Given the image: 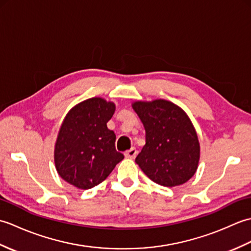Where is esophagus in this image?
Wrapping results in <instances>:
<instances>
[{
  "mask_svg": "<svg viewBox=\"0 0 251 251\" xmlns=\"http://www.w3.org/2000/svg\"><path fill=\"white\" fill-rule=\"evenodd\" d=\"M137 150L135 148H131L130 150H128V151H126L125 152V156L127 157V158H135L136 157V155H137Z\"/></svg>",
  "mask_w": 251,
  "mask_h": 251,
  "instance_id": "1",
  "label": "esophagus"
}]
</instances>
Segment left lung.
<instances>
[{"label": "left lung", "mask_w": 251, "mask_h": 251, "mask_svg": "<svg viewBox=\"0 0 251 251\" xmlns=\"http://www.w3.org/2000/svg\"><path fill=\"white\" fill-rule=\"evenodd\" d=\"M131 106L146 129V145L136 163L159 185L185 183L196 173L201 156L199 137L188 114L165 99L138 100Z\"/></svg>", "instance_id": "obj_1"}]
</instances>
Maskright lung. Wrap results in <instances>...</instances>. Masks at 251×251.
I'll list each match as a JSON object with an SVG mask.
<instances>
[{
  "label": "right lung",
  "mask_w": 251,
  "mask_h": 251,
  "mask_svg": "<svg viewBox=\"0 0 251 251\" xmlns=\"http://www.w3.org/2000/svg\"><path fill=\"white\" fill-rule=\"evenodd\" d=\"M115 104L94 97L74 105L58 132L54 159L58 175L77 189L98 185L124 155L115 150V134L106 126Z\"/></svg>",
  "instance_id": "1"
}]
</instances>
